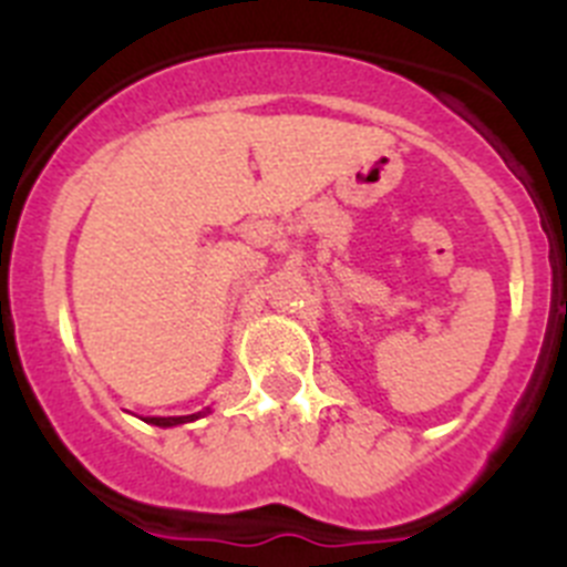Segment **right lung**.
Instances as JSON below:
<instances>
[{
    "label": "right lung",
    "mask_w": 567,
    "mask_h": 567,
    "mask_svg": "<svg viewBox=\"0 0 567 567\" xmlns=\"http://www.w3.org/2000/svg\"><path fill=\"white\" fill-rule=\"evenodd\" d=\"M202 417V412L198 414H189V417H147V423L153 425H178V423H189V420Z\"/></svg>",
    "instance_id": "right-lung-1"
}]
</instances>
